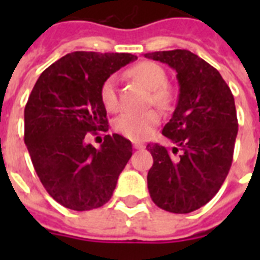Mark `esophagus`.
Instances as JSON below:
<instances>
[{
  "mask_svg": "<svg viewBox=\"0 0 260 260\" xmlns=\"http://www.w3.org/2000/svg\"><path fill=\"white\" fill-rule=\"evenodd\" d=\"M134 148H136V150H143V148H146V146L140 142H134Z\"/></svg>",
  "mask_w": 260,
  "mask_h": 260,
  "instance_id": "34e87169",
  "label": "esophagus"
}]
</instances>
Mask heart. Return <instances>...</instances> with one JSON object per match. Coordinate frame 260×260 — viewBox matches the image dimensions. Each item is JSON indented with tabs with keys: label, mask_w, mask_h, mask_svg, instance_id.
I'll list each match as a JSON object with an SVG mask.
<instances>
[{
	"label": "heart",
	"mask_w": 260,
	"mask_h": 260,
	"mask_svg": "<svg viewBox=\"0 0 260 260\" xmlns=\"http://www.w3.org/2000/svg\"><path fill=\"white\" fill-rule=\"evenodd\" d=\"M126 75L150 91V101L160 109H167L173 102V90L167 85V73L160 64L154 62H140L131 67ZM100 98L106 110L118 109L117 85L114 77H108L100 89ZM159 114L155 110L143 113H124L116 120V129L125 138L144 139L159 124Z\"/></svg>",
	"instance_id": "1"
}]
</instances>
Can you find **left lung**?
I'll use <instances>...</instances> for the list:
<instances>
[{"instance_id":"left-lung-1","label":"left lung","mask_w":260,"mask_h":260,"mask_svg":"<svg viewBox=\"0 0 260 260\" xmlns=\"http://www.w3.org/2000/svg\"><path fill=\"white\" fill-rule=\"evenodd\" d=\"M144 56L166 63L177 73L179 94L162 134L173 152L148 144L154 165L148 191L159 208L190 213L216 196L234 158L238 117L231 89L214 67L187 50L156 51Z\"/></svg>"}]
</instances>
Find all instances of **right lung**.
<instances>
[{"mask_svg": "<svg viewBox=\"0 0 260 260\" xmlns=\"http://www.w3.org/2000/svg\"><path fill=\"white\" fill-rule=\"evenodd\" d=\"M138 56L75 51L43 71L25 110L26 148L47 193L69 209L105 205L132 156V144L106 135L100 148L87 135L108 131L100 89L108 77Z\"/></svg>", "mask_w": 260, "mask_h": 260, "instance_id": "add662e5", "label": "right lung"}]
</instances>
